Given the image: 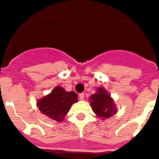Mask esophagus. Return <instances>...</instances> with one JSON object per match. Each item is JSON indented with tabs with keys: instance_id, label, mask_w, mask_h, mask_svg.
Here are the masks:
<instances>
[{
	"instance_id": "34e87169",
	"label": "esophagus",
	"mask_w": 159,
	"mask_h": 159,
	"mask_svg": "<svg viewBox=\"0 0 159 159\" xmlns=\"http://www.w3.org/2000/svg\"><path fill=\"white\" fill-rule=\"evenodd\" d=\"M79 96H80V99L81 100H83V99H84V93H80Z\"/></svg>"
}]
</instances>
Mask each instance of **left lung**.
<instances>
[{
	"instance_id": "8db88e82",
	"label": "left lung",
	"mask_w": 159,
	"mask_h": 159,
	"mask_svg": "<svg viewBox=\"0 0 159 159\" xmlns=\"http://www.w3.org/2000/svg\"><path fill=\"white\" fill-rule=\"evenodd\" d=\"M90 101L93 111L102 119H108L116 113L113 99L102 88H99L96 93L91 95Z\"/></svg>"
}]
</instances>
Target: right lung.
<instances>
[{"mask_svg":"<svg viewBox=\"0 0 159 159\" xmlns=\"http://www.w3.org/2000/svg\"><path fill=\"white\" fill-rule=\"evenodd\" d=\"M78 102L74 92H66L61 87H56L52 92L37 101L39 110L43 115L57 122H62L71 104Z\"/></svg>","mask_w":159,"mask_h":159,"instance_id":"right-lung-1","label":"right lung"}]
</instances>
